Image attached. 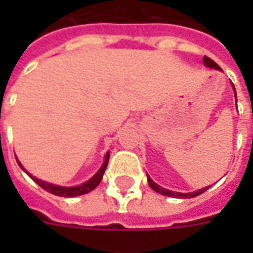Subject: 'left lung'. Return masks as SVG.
Segmentation results:
<instances>
[{
	"label": "left lung",
	"instance_id": "left-lung-1",
	"mask_svg": "<svg viewBox=\"0 0 253 253\" xmlns=\"http://www.w3.org/2000/svg\"><path fill=\"white\" fill-rule=\"evenodd\" d=\"M204 64L206 65V67H209V68H215V69H219V71H222L219 65L216 64L215 61L211 60V59L208 56H204ZM232 86H234V84H232ZM234 90H235V87H234ZM235 97H236V93H235ZM148 184H150V186L154 189L155 192L160 193V194H163V196L174 197V198H193V197L200 196V194H202V193L206 192V190L210 188V186H208V188L200 189V190H197V192H192V193H177V192H172V190H167V189L162 188V186H159L158 184H155L154 181L151 180V177H148Z\"/></svg>",
	"mask_w": 253,
	"mask_h": 253
}]
</instances>
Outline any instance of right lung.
Instances as JSON below:
<instances>
[{
	"mask_svg": "<svg viewBox=\"0 0 253 253\" xmlns=\"http://www.w3.org/2000/svg\"><path fill=\"white\" fill-rule=\"evenodd\" d=\"M109 158H110V154L107 152L106 156H105V162H103L102 167L99 168V170L97 173H95L94 176L91 177L90 180L86 181L85 184L83 185H79V186H72V188H65V186H57V185H53V184H48V182H44V181L42 180H38L37 177L31 176L29 172H26L25 168L21 166V163L18 162L17 163L19 164V167H21L23 170H25L27 174H29L31 178H33L35 182H37L39 186H41L42 189H44L45 192L51 193V194H55V196H59V197H77V196H83V194H86V193L91 192L93 189H95L97 186H98V184L101 182V180H102V176L103 173H105V169H106L107 167V163H109Z\"/></svg>",
	"mask_w": 253,
	"mask_h": 253,
	"instance_id": "add662e5",
	"label": "right lung"
}]
</instances>
